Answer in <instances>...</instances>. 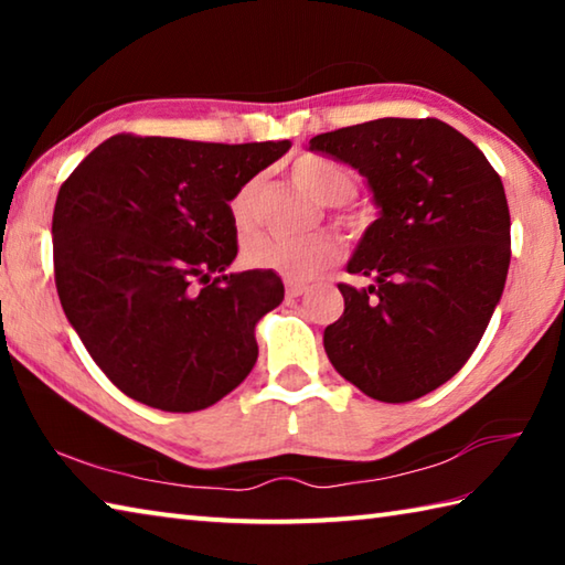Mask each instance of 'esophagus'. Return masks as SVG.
<instances>
[{
    "mask_svg": "<svg viewBox=\"0 0 565 565\" xmlns=\"http://www.w3.org/2000/svg\"><path fill=\"white\" fill-rule=\"evenodd\" d=\"M306 291V284L301 281H286V296H291V299H296V296H301Z\"/></svg>",
    "mask_w": 565,
    "mask_h": 565,
    "instance_id": "esophagus-1",
    "label": "esophagus"
}]
</instances>
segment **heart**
Instances as JSON below:
<instances>
[{
    "mask_svg": "<svg viewBox=\"0 0 565 565\" xmlns=\"http://www.w3.org/2000/svg\"><path fill=\"white\" fill-rule=\"evenodd\" d=\"M294 184L323 206L349 202L356 191V177L347 167L321 157H301L291 164ZM232 216L238 228H252L259 218V179H248L232 199ZM347 222V216H341ZM343 248L333 234L309 238H284L254 234L244 242V262L254 269L274 271L289 281H306L341 259Z\"/></svg>",
    "mask_w": 565,
    "mask_h": 565,
    "instance_id": "obj_1",
    "label": "heart"
}]
</instances>
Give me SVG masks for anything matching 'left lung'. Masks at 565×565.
Wrapping results in <instances>:
<instances>
[{"label":"left lung","instance_id":"8db88e82","mask_svg":"<svg viewBox=\"0 0 565 565\" xmlns=\"http://www.w3.org/2000/svg\"><path fill=\"white\" fill-rule=\"evenodd\" d=\"M309 149L366 177L381 214L339 284L343 313L323 331L339 374L384 404L446 384L471 359L511 264L501 177L471 139L438 119H376L319 134Z\"/></svg>","mask_w":565,"mask_h":565}]
</instances>
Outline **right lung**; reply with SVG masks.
Listing matches in <instances>:
<instances>
[{"label": "right lung", "instance_id": "right-lung-1", "mask_svg": "<svg viewBox=\"0 0 565 565\" xmlns=\"http://www.w3.org/2000/svg\"><path fill=\"white\" fill-rule=\"evenodd\" d=\"M289 141L212 145L114 134L54 204V281L66 319L121 394L202 411L254 369V329L284 301L274 271L236 259L234 194Z\"/></svg>", "mask_w": 565, "mask_h": 565}]
</instances>
